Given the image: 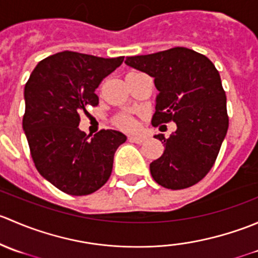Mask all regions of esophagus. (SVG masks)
I'll return each mask as SVG.
<instances>
[{"label":"esophagus","mask_w":258,"mask_h":258,"mask_svg":"<svg viewBox=\"0 0 258 258\" xmlns=\"http://www.w3.org/2000/svg\"><path fill=\"white\" fill-rule=\"evenodd\" d=\"M128 140L131 142H136V144H144L146 141V137L145 136H130Z\"/></svg>","instance_id":"obj_1"}]
</instances>
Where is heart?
Masks as SVG:
<instances>
[{"instance_id": "obj_1", "label": "heart", "mask_w": 258, "mask_h": 258, "mask_svg": "<svg viewBox=\"0 0 258 258\" xmlns=\"http://www.w3.org/2000/svg\"><path fill=\"white\" fill-rule=\"evenodd\" d=\"M116 124L119 128L123 130H134L136 127V122L132 118L131 116H127V114H122L116 118Z\"/></svg>"}]
</instances>
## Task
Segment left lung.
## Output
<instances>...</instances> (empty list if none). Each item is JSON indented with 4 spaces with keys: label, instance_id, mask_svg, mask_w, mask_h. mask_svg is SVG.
<instances>
[{
    "label": "left lung",
    "instance_id": "8db88e82",
    "mask_svg": "<svg viewBox=\"0 0 258 258\" xmlns=\"http://www.w3.org/2000/svg\"><path fill=\"white\" fill-rule=\"evenodd\" d=\"M124 63L155 80L153 126L170 121L177 126L168 139L155 135L165 151L150 163L153 179L170 189L194 186L213 166L228 128L226 95L215 64L186 47L127 57Z\"/></svg>",
    "mask_w": 258,
    "mask_h": 258
}]
</instances>
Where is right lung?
<instances>
[{
  "instance_id": "1",
  "label": "right lung",
  "mask_w": 258,
  "mask_h": 258,
  "mask_svg": "<svg viewBox=\"0 0 258 258\" xmlns=\"http://www.w3.org/2000/svg\"><path fill=\"white\" fill-rule=\"evenodd\" d=\"M63 51L38 62L25 86L23 131L36 168L62 192L97 191L112 172L113 156L127 140L116 130L95 136L79 128L80 114L96 106V88L123 62Z\"/></svg>"
}]
</instances>
